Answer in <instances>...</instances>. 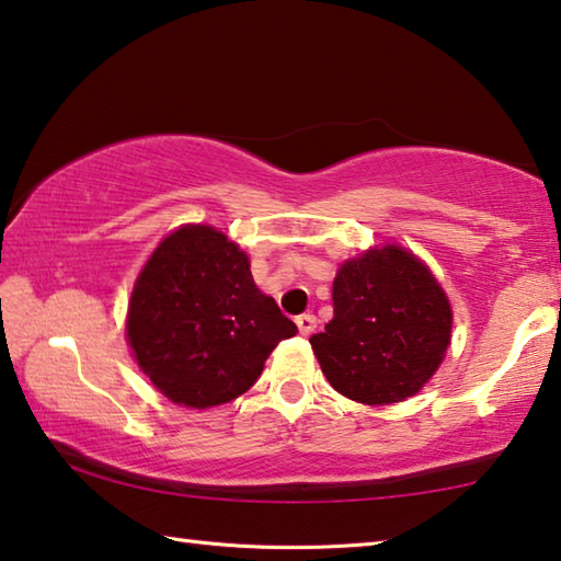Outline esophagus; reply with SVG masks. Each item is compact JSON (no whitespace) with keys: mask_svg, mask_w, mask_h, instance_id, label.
<instances>
[{"mask_svg":"<svg viewBox=\"0 0 561 561\" xmlns=\"http://www.w3.org/2000/svg\"><path fill=\"white\" fill-rule=\"evenodd\" d=\"M296 325H298V330H300V335H310V333H313V330L318 328V320H316V316L306 313V316H298V318H296Z\"/></svg>","mask_w":561,"mask_h":561,"instance_id":"1","label":"esophagus"}]
</instances>
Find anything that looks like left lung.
I'll list each match as a JSON object with an SVG mask.
<instances>
[{
  "instance_id": "8db88e82",
  "label": "left lung",
  "mask_w": 561,
  "mask_h": 561,
  "mask_svg": "<svg viewBox=\"0 0 561 561\" xmlns=\"http://www.w3.org/2000/svg\"><path fill=\"white\" fill-rule=\"evenodd\" d=\"M333 320L310 337L333 388L363 405H392L433 380L453 343V306L430 265L400 243L337 265Z\"/></svg>"
}]
</instances>
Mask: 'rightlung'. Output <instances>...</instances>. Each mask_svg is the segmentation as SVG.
Here are the masks:
<instances>
[{
    "label": "right lung",
    "instance_id": "right-lung-1",
    "mask_svg": "<svg viewBox=\"0 0 561 561\" xmlns=\"http://www.w3.org/2000/svg\"><path fill=\"white\" fill-rule=\"evenodd\" d=\"M296 333L255 286L248 253L208 224H183L161 238L126 308L134 363L163 398L194 410L243 394L275 345Z\"/></svg>",
    "mask_w": 561,
    "mask_h": 561
}]
</instances>
